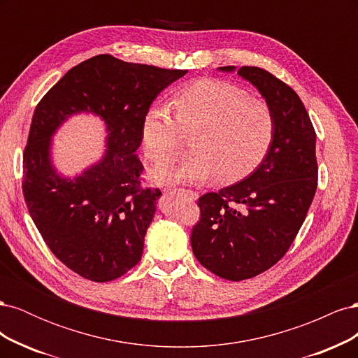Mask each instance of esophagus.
Returning a JSON list of instances; mask_svg holds the SVG:
<instances>
[{
    "label": "esophagus",
    "instance_id": "34e87169",
    "mask_svg": "<svg viewBox=\"0 0 358 358\" xmlns=\"http://www.w3.org/2000/svg\"><path fill=\"white\" fill-rule=\"evenodd\" d=\"M175 192L182 194V196H185L189 201H196L199 199V194L191 191V189H175Z\"/></svg>",
    "mask_w": 358,
    "mask_h": 358
}]
</instances>
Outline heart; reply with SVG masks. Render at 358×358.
I'll return each instance as SVG.
<instances>
[{
	"instance_id": "obj_1",
	"label": "heart",
	"mask_w": 358,
	"mask_h": 358,
	"mask_svg": "<svg viewBox=\"0 0 358 358\" xmlns=\"http://www.w3.org/2000/svg\"><path fill=\"white\" fill-rule=\"evenodd\" d=\"M170 112L152 107L142 124L148 158L167 164L179 154L182 134L191 136L192 152L178 166L152 171L158 183H204L216 178L234 183L262 164L275 136L270 107L229 82L206 79L180 90L170 100Z\"/></svg>"
}]
</instances>
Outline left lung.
Wrapping results in <instances>:
<instances>
[{"instance_id": "1", "label": "left lung", "mask_w": 358, "mask_h": 358, "mask_svg": "<svg viewBox=\"0 0 358 358\" xmlns=\"http://www.w3.org/2000/svg\"><path fill=\"white\" fill-rule=\"evenodd\" d=\"M231 73L236 67H220ZM237 74L252 83L275 119L264 159L242 182L199 199L200 222L191 233L192 252L209 272L243 280L266 272L285 255L317 191V134L299 95L258 67Z\"/></svg>"}]
</instances>
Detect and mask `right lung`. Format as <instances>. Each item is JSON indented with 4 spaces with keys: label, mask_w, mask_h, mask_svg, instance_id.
Wrapping results in <instances>:
<instances>
[{
    "label": "right lung",
    "mask_w": 358,
    "mask_h": 358,
    "mask_svg": "<svg viewBox=\"0 0 358 358\" xmlns=\"http://www.w3.org/2000/svg\"><path fill=\"white\" fill-rule=\"evenodd\" d=\"M187 73L96 55L69 70L37 104L24 152V197L53 255L82 278L107 282L142 258L161 197L140 185L142 124L158 94ZM80 113L105 122L108 149L67 178L51 162V137Z\"/></svg>",
    "instance_id": "1"
}]
</instances>
